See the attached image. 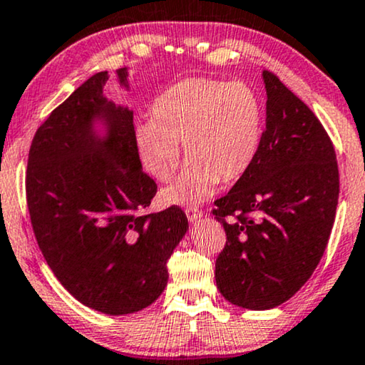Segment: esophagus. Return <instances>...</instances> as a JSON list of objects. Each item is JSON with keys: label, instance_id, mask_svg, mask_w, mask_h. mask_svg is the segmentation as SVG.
<instances>
[{"label": "esophagus", "instance_id": "esophagus-1", "mask_svg": "<svg viewBox=\"0 0 365 365\" xmlns=\"http://www.w3.org/2000/svg\"><path fill=\"white\" fill-rule=\"evenodd\" d=\"M187 217H188V220H190L192 223L193 222H198L203 217V212L198 210V208H187Z\"/></svg>", "mask_w": 365, "mask_h": 365}]
</instances>
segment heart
Instances as JSON below:
<instances>
[{"label":"heart","instance_id":"b5f03b06","mask_svg":"<svg viewBox=\"0 0 365 365\" xmlns=\"http://www.w3.org/2000/svg\"><path fill=\"white\" fill-rule=\"evenodd\" d=\"M265 113L257 91L242 81L193 78L163 91L152 105V120L135 126L140 162L160 182L180 163L185 170L162 192L165 203L205 202L220 180L233 183L255 163L264 142Z\"/></svg>","mask_w":365,"mask_h":365}]
</instances>
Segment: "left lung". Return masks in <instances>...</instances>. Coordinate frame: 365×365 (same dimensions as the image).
Masks as SVG:
<instances>
[{"label":"left lung","mask_w":365,"mask_h":365,"mask_svg":"<svg viewBox=\"0 0 365 365\" xmlns=\"http://www.w3.org/2000/svg\"><path fill=\"white\" fill-rule=\"evenodd\" d=\"M262 76L267 120L259 157L213 208L227 233L217 287L250 310L284 304L310 279L339 202L337 160L322 123L274 73Z\"/></svg>","instance_id":"obj_1"}]
</instances>
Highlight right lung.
<instances>
[{
    "mask_svg": "<svg viewBox=\"0 0 365 365\" xmlns=\"http://www.w3.org/2000/svg\"><path fill=\"white\" fill-rule=\"evenodd\" d=\"M116 76L128 88L126 68ZM106 71L88 78L36 130L26 202L41 254L63 287L86 307L125 315L167 287V262L188 220L175 205L143 212L157 183L142 170L133 111L106 98Z\"/></svg>",
    "mask_w": 365,
    "mask_h": 365,
    "instance_id": "1",
    "label": "right lung"
}]
</instances>
